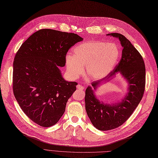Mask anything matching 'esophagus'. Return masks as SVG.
I'll return each mask as SVG.
<instances>
[{
  "instance_id": "obj_1",
  "label": "esophagus",
  "mask_w": 158,
  "mask_h": 158,
  "mask_svg": "<svg viewBox=\"0 0 158 158\" xmlns=\"http://www.w3.org/2000/svg\"><path fill=\"white\" fill-rule=\"evenodd\" d=\"M77 88L78 89H79V90H83V89H84V87H83L82 85H80V84H78V85H77Z\"/></svg>"
}]
</instances>
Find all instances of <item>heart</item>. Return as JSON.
Returning a JSON list of instances; mask_svg holds the SVG:
<instances>
[{"instance_id":"heart-1","label":"heart","mask_w":158,"mask_h":158,"mask_svg":"<svg viewBox=\"0 0 158 158\" xmlns=\"http://www.w3.org/2000/svg\"><path fill=\"white\" fill-rule=\"evenodd\" d=\"M66 55V67L72 78L78 77L85 66L86 75L92 80L103 78L112 72L118 62L120 50L113 43L90 41L82 43Z\"/></svg>"}]
</instances>
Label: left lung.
Returning a JSON list of instances; mask_svg holds the SVG:
<instances>
[{"mask_svg": "<svg viewBox=\"0 0 158 158\" xmlns=\"http://www.w3.org/2000/svg\"><path fill=\"white\" fill-rule=\"evenodd\" d=\"M119 40L123 50L122 57L113 71L104 78L93 81L85 90V109L92 124L99 130L108 131L121 126L136 109L143 95L145 68L142 55L126 37L118 33L108 34ZM120 73L128 83L125 97L114 104L99 101L95 91L102 83Z\"/></svg>", "mask_w": 158, "mask_h": 158, "instance_id": "1", "label": "left lung"}]
</instances>
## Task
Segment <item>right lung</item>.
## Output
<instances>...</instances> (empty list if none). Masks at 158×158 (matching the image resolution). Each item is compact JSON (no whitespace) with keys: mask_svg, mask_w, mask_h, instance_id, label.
Returning a JSON list of instances; mask_svg holds the SVG:
<instances>
[{"mask_svg":"<svg viewBox=\"0 0 158 158\" xmlns=\"http://www.w3.org/2000/svg\"><path fill=\"white\" fill-rule=\"evenodd\" d=\"M83 38L74 33L44 29L20 46L13 62L15 97L26 115L43 127L56 124L64 114L77 83L63 78L69 49Z\"/></svg>","mask_w":158,"mask_h":158,"instance_id":"obj_1","label":"right lung"}]
</instances>
